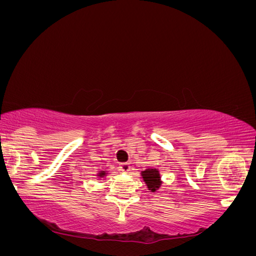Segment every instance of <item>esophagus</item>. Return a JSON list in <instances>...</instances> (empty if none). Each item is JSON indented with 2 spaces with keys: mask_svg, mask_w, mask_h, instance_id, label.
<instances>
[{
  "mask_svg": "<svg viewBox=\"0 0 256 256\" xmlns=\"http://www.w3.org/2000/svg\"><path fill=\"white\" fill-rule=\"evenodd\" d=\"M120 170L122 172L127 173L129 170H130V164H128V162H122V164H120Z\"/></svg>",
  "mask_w": 256,
  "mask_h": 256,
  "instance_id": "1",
  "label": "esophagus"
}]
</instances>
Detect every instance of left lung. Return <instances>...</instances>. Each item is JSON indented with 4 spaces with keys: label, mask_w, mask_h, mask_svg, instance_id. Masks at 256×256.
<instances>
[{
    "label": "left lung",
    "mask_w": 256,
    "mask_h": 256,
    "mask_svg": "<svg viewBox=\"0 0 256 256\" xmlns=\"http://www.w3.org/2000/svg\"><path fill=\"white\" fill-rule=\"evenodd\" d=\"M143 180L147 184V188L150 190L152 192L156 191L161 184L160 180V174L157 168H147L142 173Z\"/></svg>",
    "instance_id": "left-lung-1"
}]
</instances>
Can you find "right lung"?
Wrapping results in <instances>:
<instances>
[{"instance_id": "right-lung-1", "label": "right lung", "mask_w": 256, "mask_h": 256, "mask_svg": "<svg viewBox=\"0 0 256 256\" xmlns=\"http://www.w3.org/2000/svg\"><path fill=\"white\" fill-rule=\"evenodd\" d=\"M106 172L102 171V172H99V173H98V176H99V177H104V176L106 175Z\"/></svg>"}]
</instances>
